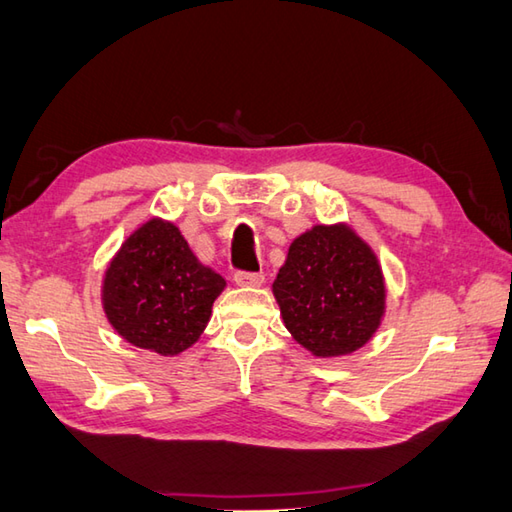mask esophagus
Listing matches in <instances>:
<instances>
[{
	"label": "esophagus",
	"mask_w": 512,
	"mask_h": 512,
	"mask_svg": "<svg viewBox=\"0 0 512 512\" xmlns=\"http://www.w3.org/2000/svg\"><path fill=\"white\" fill-rule=\"evenodd\" d=\"M235 284L241 288H257L264 284V275L262 273H235Z\"/></svg>",
	"instance_id": "obj_1"
}]
</instances>
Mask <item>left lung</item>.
I'll return each mask as SVG.
<instances>
[{"label": "left lung", "instance_id": "obj_1", "mask_svg": "<svg viewBox=\"0 0 512 512\" xmlns=\"http://www.w3.org/2000/svg\"><path fill=\"white\" fill-rule=\"evenodd\" d=\"M284 327L315 358H340L376 336L387 311L378 257L347 221L315 224L288 246L273 282Z\"/></svg>", "mask_w": 512, "mask_h": 512}]
</instances>
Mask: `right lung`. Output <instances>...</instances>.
Returning <instances> with one entry per match:
<instances>
[{"instance_id":"add662e5","label":"right lung","mask_w":512,"mask_h":512,"mask_svg":"<svg viewBox=\"0 0 512 512\" xmlns=\"http://www.w3.org/2000/svg\"><path fill=\"white\" fill-rule=\"evenodd\" d=\"M224 288V277L199 262L179 226L152 217L109 259L100 302L120 338L172 358L201 338Z\"/></svg>"}]
</instances>
